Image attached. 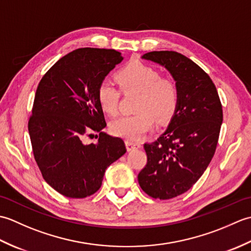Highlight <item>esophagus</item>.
Segmentation results:
<instances>
[{"label":"esophagus","instance_id":"obj_1","mask_svg":"<svg viewBox=\"0 0 251 251\" xmlns=\"http://www.w3.org/2000/svg\"><path fill=\"white\" fill-rule=\"evenodd\" d=\"M126 148L128 151L131 150H135V149H139L141 148V145L139 142H134V141H130V140H126Z\"/></svg>","mask_w":251,"mask_h":251}]
</instances>
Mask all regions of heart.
Instances as JSON below:
<instances>
[{
	"label": "heart",
	"instance_id": "obj_1",
	"mask_svg": "<svg viewBox=\"0 0 251 251\" xmlns=\"http://www.w3.org/2000/svg\"><path fill=\"white\" fill-rule=\"evenodd\" d=\"M115 78L123 93H138L136 111L138 113L124 115L110 125L114 136L127 140H138L150 131L158 122H167L177 111L179 87L173 78L161 76L157 69L139 61H132L116 73ZM121 90L111 82H102L97 90L100 108L105 113L117 114L121 101Z\"/></svg>",
	"mask_w": 251,
	"mask_h": 251
}]
</instances>
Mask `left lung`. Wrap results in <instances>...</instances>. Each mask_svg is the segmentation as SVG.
<instances>
[{"instance_id": "8db88e82", "label": "left lung", "mask_w": 251, "mask_h": 251, "mask_svg": "<svg viewBox=\"0 0 251 251\" xmlns=\"http://www.w3.org/2000/svg\"><path fill=\"white\" fill-rule=\"evenodd\" d=\"M143 59L172 73L179 87V104L167 130L145 143L146 166L138 181L146 193L170 200L190 190L214 157L223 120L222 104L209 75L188 57L174 50L150 51Z\"/></svg>"}]
</instances>
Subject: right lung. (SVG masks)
I'll list each match as a JSON object with an SVG mask.
<instances>
[{
	"label": "right lung",
	"instance_id": "add662e5",
	"mask_svg": "<svg viewBox=\"0 0 251 251\" xmlns=\"http://www.w3.org/2000/svg\"><path fill=\"white\" fill-rule=\"evenodd\" d=\"M122 60L115 50L77 49L60 58L36 88L28 122L32 151L44 180L63 196L96 193L105 169L126 152L123 139L103 131L97 99L99 85ZM94 132L99 142L85 145Z\"/></svg>",
	"mask_w": 251,
	"mask_h": 251
}]
</instances>
